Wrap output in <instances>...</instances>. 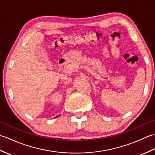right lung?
<instances>
[{"label": "right lung", "instance_id": "obj_1", "mask_svg": "<svg viewBox=\"0 0 155 155\" xmlns=\"http://www.w3.org/2000/svg\"><path fill=\"white\" fill-rule=\"evenodd\" d=\"M57 117H58V116H57Z\"/></svg>", "mask_w": 155, "mask_h": 155}]
</instances>
